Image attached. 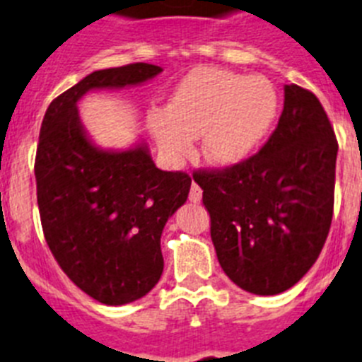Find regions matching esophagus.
Returning <instances> with one entry per match:
<instances>
[{
  "label": "esophagus",
  "instance_id": "esophagus-1",
  "mask_svg": "<svg viewBox=\"0 0 362 362\" xmlns=\"http://www.w3.org/2000/svg\"><path fill=\"white\" fill-rule=\"evenodd\" d=\"M201 197H203V190H201V188H199V185L192 183L190 194H188V199H190L192 203H199Z\"/></svg>",
  "mask_w": 362,
  "mask_h": 362
}]
</instances>
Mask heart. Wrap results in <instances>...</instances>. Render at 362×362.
Returning <instances> with one entry per match:
<instances>
[{
    "label": "heart",
    "mask_w": 362,
    "mask_h": 362,
    "mask_svg": "<svg viewBox=\"0 0 362 362\" xmlns=\"http://www.w3.org/2000/svg\"><path fill=\"white\" fill-rule=\"evenodd\" d=\"M279 105V92L270 79L197 69L179 83L166 108L150 112L146 123L170 165L183 163L201 136V152L210 165L235 166L267 139Z\"/></svg>",
    "instance_id": "b5f03b06"
}]
</instances>
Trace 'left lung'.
<instances>
[{
  "instance_id": "left-lung-1",
  "label": "left lung",
  "mask_w": 362,
  "mask_h": 362,
  "mask_svg": "<svg viewBox=\"0 0 362 362\" xmlns=\"http://www.w3.org/2000/svg\"><path fill=\"white\" fill-rule=\"evenodd\" d=\"M337 148L319 99L292 83L263 148L232 168L194 175L217 261L239 288L277 296L317 261L334 214Z\"/></svg>"
}]
</instances>
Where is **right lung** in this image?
<instances>
[{"label": "right lung", "mask_w": 362, "mask_h": 362, "mask_svg": "<svg viewBox=\"0 0 362 362\" xmlns=\"http://www.w3.org/2000/svg\"><path fill=\"white\" fill-rule=\"evenodd\" d=\"M161 72L148 63L95 70L57 95L41 123L34 174L45 239L70 281L103 305L132 303L158 284L163 228L187 203L192 179L159 170L145 141L95 145L78 103Z\"/></svg>", "instance_id": "obj_1"}]
</instances>
